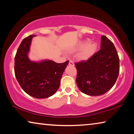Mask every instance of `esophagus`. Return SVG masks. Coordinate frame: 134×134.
<instances>
[{
    "label": "esophagus",
    "mask_w": 134,
    "mask_h": 134,
    "mask_svg": "<svg viewBox=\"0 0 134 134\" xmlns=\"http://www.w3.org/2000/svg\"><path fill=\"white\" fill-rule=\"evenodd\" d=\"M70 65H72V66H74V63L72 62V61H70L69 62V64Z\"/></svg>",
    "instance_id": "obj_1"
}]
</instances>
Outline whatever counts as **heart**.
<instances>
[{"label":"heart","instance_id":"heart-1","mask_svg":"<svg viewBox=\"0 0 134 134\" xmlns=\"http://www.w3.org/2000/svg\"><path fill=\"white\" fill-rule=\"evenodd\" d=\"M89 39H86L77 45L73 48L70 49L69 53H74L80 51L78 54L77 58L80 61H86L93 55L96 51L97 45L96 42H90Z\"/></svg>","mask_w":134,"mask_h":134}]
</instances>
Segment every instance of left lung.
Masks as SVG:
<instances>
[{
	"instance_id": "1",
	"label": "left lung",
	"mask_w": 134,
	"mask_h": 134,
	"mask_svg": "<svg viewBox=\"0 0 134 134\" xmlns=\"http://www.w3.org/2000/svg\"><path fill=\"white\" fill-rule=\"evenodd\" d=\"M76 83L83 93L100 96L109 91L119 73V58L113 42L101 37L100 49L87 61L75 63Z\"/></svg>"
}]
</instances>
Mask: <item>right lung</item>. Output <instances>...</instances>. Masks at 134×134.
<instances>
[{"label":"right lung","mask_w":134,"mask_h":134,"mask_svg":"<svg viewBox=\"0 0 134 134\" xmlns=\"http://www.w3.org/2000/svg\"><path fill=\"white\" fill-rule=\"evenodd\" d=\"M35 36H28L20 44L15 57V74L27 94L35 98H47L60 87L61 79L69 62L57 63L49 60L39 62L29 60L32 39Z\"/></svg>","instance_id":"1"}]
</instances>
